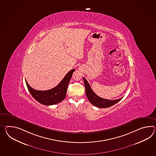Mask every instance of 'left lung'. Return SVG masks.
Listing matches in <instances>:
<instances>
[{
  "mask_svg": "<svg viewBox=\"0 0 156 156\" xmlns=\"http://www.w3.org/2000/svg\"><path fill=\"white\" fill-rule=\"evenodd\" d=\"M83 81L85 88H86V96L90 102L94 106L98 108H108V107L113 106V105L118 103V101H119L122 99V98H121L120 99H117V100H111L101 98L96 95L95 92L92 91L90 84L88 83L87 80L84 77Z\"/></svg>",
  "mask_w": 156,
  "mask_h": 156,
  "instance_id": "8db88e82",
  "label": "left lung"
}]
</instances>
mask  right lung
<instances>
[{"label": "right lung", "mask_w": 156, "mask_h": 156, "mask_svg": "<svg viewBox=\"0 0 156 156\" xmlns=\"http://www.w3.org/2000/svg\"><path fill=\"white\" fill-rule=\"evenodd\" d=\"M74 71V69L69 71L57 86L47 91H39L34 90L27 83V80H25L28 90L32 96L42 104L45 105L56 104L65 99L69 81Z\"/></svg>", "instance_id": "right-lung-1"}]
</instances>
